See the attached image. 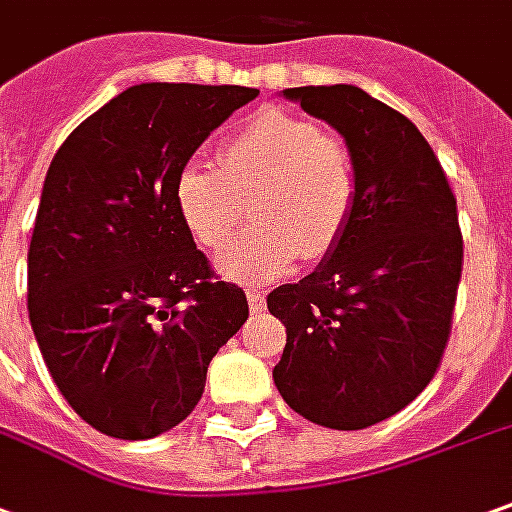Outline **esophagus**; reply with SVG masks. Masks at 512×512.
<instances>
[{"mask_svg":"<svg viewBox=\"0 0 512 512\" xmlns=\"http://www.w3.org/2000/svg\"><path fill=\"white\" fill-rule=\"evenodd\" d=\"M246 300H249L252 314H260V311H263V305H266V294H263L260 288H249V291H246Z\"/></svg>","mask_w":512,"mask_h":512,"instance_id":"34e87169","label":"esophagus"}]
</instances>
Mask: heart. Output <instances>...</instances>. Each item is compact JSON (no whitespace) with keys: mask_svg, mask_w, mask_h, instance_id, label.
<instances>
[{"mask_svg":"<svg viewBox=\"0 0 512 512\" xmlns=\"http://www.w3.org/2000/svg\"><path fill=\"white\" fill-rule=\"evenodd\" d=\"M249 201L255 224L218 260L232 280H269L297 260L328 257L353 221L358 165L350 145L305 117L263 109L232 131L218 168L187 165L173 204L193 241L218 252Z\"/></svg>","mask_w":512,"mask_h":512,"instance_id":"b5f03b06","label":"heart"}]
</instances>
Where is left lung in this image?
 Segmentation results:
<instances>
[{
	"instance_id": "obj_1",
	"label": "left lung",
	"mask_w": 512,
	"mask_h": 512,
	"mask_svg": "<svg viewBox=\"0 0 512 512\" xmlns=\"http://www.w3.org/2000/svg\"><path fill=\"white\" fill-rule=\"evenodd\" d=\"M283 95L350 145L358 204L319 269L266 300L285 325L274 384L316 426L367 429L415 401L443 361L462 277L457 198L415 123L364 89Z\"/></svg>"
}]
</instances>
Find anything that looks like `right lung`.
<instances>
[{"instance_id":"obj_1","label":"right lung","mask_w":512,"mask_h":512,"mask_svg":"<svg viewBox=\"0 0 512 512\" xmlns=\"http://www.w3.org/2000/svg\"><path fill=\"white\" fill-rule=\"evenodd\" d=\"M246 86L139 83L86 117L52 156L27 252V311L66 403L120 440L179 426L212 356L249 316L173 204L196 148Z\"/></svg>"}]
</instances>
